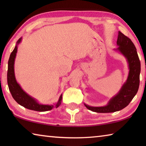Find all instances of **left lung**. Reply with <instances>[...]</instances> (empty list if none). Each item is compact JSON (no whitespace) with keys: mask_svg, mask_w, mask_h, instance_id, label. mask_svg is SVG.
<instances>
[{"mask_svg":"<svg viewBox=\"0 0 146 146\" xmlns=\"http://www.w3.org/2000/svg\"><path fill=\"white\" fill-rule=\"evenodd\" d=\"M117 44L119 47L115 50L124 56L128 63L129 71L127 78L118 93L111 98L106 106L93 107L84 103L86 107L93 112L113 113L122 110L128 106L138 90L140 84V62L137 49L131 39L120 31H118Z\"/></svg>","mask_w":146,"mask_h":146,"instance_id":"1","label":"left lung"}]
</instances>
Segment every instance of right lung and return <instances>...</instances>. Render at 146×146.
I'll return each instance as SVG.
<instances>
[{
	"label": "right lung",
	"mask_w": 146,
	"mask_h": 146,
	"mask_svg": "<svg viewBox=\"0 0 146 146\" xmlns=\"http://www.w3.org/2000/svg\"><path fill=\"white\" fill-rule=\"evenodd\" d=\"M22 37L20 38L17 42V44L13 51H12L8 60V74H7V79H8V84L9 91L11 94L12 97L16 102L28 110L36 111H47L51 110L54 108H58L60 105L62 100V94H61L58 102L55 105H44L39 104L35 98L31 97L27 94L17 83L15 76L14 64L15 60L16 55L17 53L18 45L21 42Z\"/></svg>",
	"instance_id": "right-lung-1"
}]
</instances>
